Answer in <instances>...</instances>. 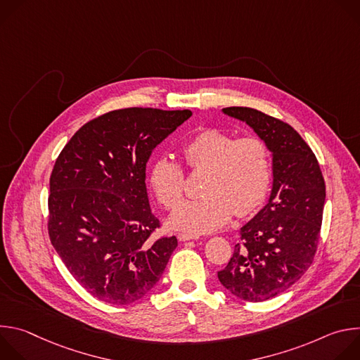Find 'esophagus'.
<instances>
[{"label":"esophagus","instance_id":"obj_1","mask_svg":"<svg viewBox=\"0 0 360 360\" xmlns=\"http://www.w3.org/2000/svg\"><path fill=\"white\" fill-rule=\"evenodd\" d=\"M178 239H179L181 242H185V240H191V239H198V236H195V235H188V233H179V235H178Z\"/></svg>","mask_w":360,"mask_h":360}]
</instances>
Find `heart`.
Returning a JSON list of instances; mask_svg holds the SVG:
<instances>
[{
    "instance_id": "b5f03b06",
    "label": "heart",
    "mask_w": 360,
    "mask_h": 360,
    "mask_svg": "<svg viewBox=\"0 0 360 360\" xmlns=\"http://www.w3.org/2000/svg\"><path fill=\"white\" fill-rule=\"evenodd\" d=\"M182 155L188 168L207 175L203 196L182 202L172 212L174 229L211 233L226 225L233 212L246 217L261 207L272 178L271 153L262 139H235L218 129H203L184 143ZM149 182L162 207L172 210L184 195L185 171L178 161L164 157L153 162Z\"/></svg>"
}]
</instances>
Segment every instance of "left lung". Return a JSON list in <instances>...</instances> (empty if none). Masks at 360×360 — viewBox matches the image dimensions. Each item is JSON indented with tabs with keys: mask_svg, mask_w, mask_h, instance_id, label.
I'll list each match as a JSON object with an SVG mask.
<instances>
[{
	"mask_svg": "<svg viewBox=\"0 0 360 360\" xmlns=\"http://www.w3.org/2000/svg\"><path fill=\"white\" fill-rule=\"evenodd\" d=\"M222 112L249 125L272 153V188L265 207L239 231L240 243L219 282L236 297L264 302L297 282L316 253L325 181L315 153L286 122L258 110Z\"/></svg>",
	"mask_w": 360,
	"mask_h": 360,
	"instance_id": "1",
	"label": "left lung"
}]
</instances>
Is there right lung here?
<instances>
[{
  "label": "right lung",
  "mask_w": 360,
  "mask_h": 360,
  "mask_svg": "<svg viewBox=\"0 0 360 360\" xmlns=\"http://www.w3.org/2000/svg\"><path fill=\"white\" fill-rule=\"evenodd\" d=\"M192 112L125 108L81 127L49 179L48 233L77 282L94 297L128 304L162 276L175 236L150 239L160 221L146 192V164Z\"/></svg>",
  "instance_id": "obj_1"
}]
</instances>
